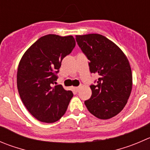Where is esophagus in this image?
I'll list each match as a JSON object with an SVG mask.
<instances>
[{"instance_id":"1","label":"esophagus","mask_w":150,"mask_h":150,"mask_svg":"<svg viewBox=\"0 0 150 150\" xmlns=\"http://www.w3.org/2000/svg\"><path fill=\"white\" fill-rule=\"evenodd\" d=\"M80 88H81V86H78V87H75V91H77V92H78V91H79Z\"/></svg>"}]
</instances>
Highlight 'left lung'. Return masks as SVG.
Segmentation results:
<instances>
[{
	"label": "left lung",
	"instance_id": "1",
	"mask_svg": "<svg viewBox=\"0 0 150 150\" xmlns=\"http://www.w3.org/2000/svg\"><path fill=\"white\" fill-rule=\"evenodd\" d=\"M77 43L89 60L91 73L98 76L90 86L92 94L84 102L88 111L101 120L115 117L132 90L131 68L125 55L114 42L97 33L76 36Z\"/></svg>",
	"mask_w": 150,
	"mask_h": 150
}]
</instances>
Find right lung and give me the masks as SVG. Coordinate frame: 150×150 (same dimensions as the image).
<instances>
[{
    "instance_id": "right-lung-1",
    "label": "right lung",
    "mask_w": 150,
    "mask_h": 150,
    "mask_svg": "<svg viewBox=\"0 0 150 150\" xmlns=\"http://www.w3.org/2000/svg\"><path fill=\"white\" fill-rule=\"evenodd\" d=\"M75 47L72 36L48 34L35 42L20 60L17 75L19 94L27 110L39 121L55 122L67 109L73 93L54 83L62 61Z\"/></svg>"
}]
</instances>
